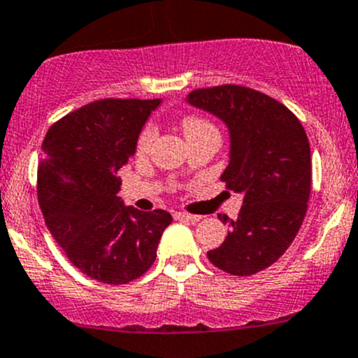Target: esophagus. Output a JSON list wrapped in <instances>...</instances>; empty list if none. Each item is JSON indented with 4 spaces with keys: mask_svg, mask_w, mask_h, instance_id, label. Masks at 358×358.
Masks as SVG:
<instances>
[{
    "mask_svg": "<svg viewBox=\"0 0 358 358\" xmlns=\"http://www.w3.org/2000/svg\"><path fill=\"white\" fill-rule=\"evenodd\" d=\"M175 218H176V220H183V222H192V223H196V222H199L201 216L190 215V213L178 211V213H175Z\"/></svg>",
    "mask_w": 358,
    "mask_h": 358,
    "instance_id": "1",
    "label": "esophagus"
}]
</instances>
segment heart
I'll list each match as a JSON object with an SVG mask.
<instances>
[{
	"label": "heart",
	"mask_w": 358,
	"mask_h": 358,
	"mask_svg": "<svg viewBox=\"0 0 358 358\" xmlns=\"http://www.w3.org/2000/svg\"><path fill=\"white\" fill-rule=\"evenodd\" d=\"M182 128L187 140L197 138V136L206 135V133H216V135H218L216 128L208 121V119L196 114L185 115V117L182 119ZM154 138H156V128H154L152 124H147L145 128L142 129V133H140L138 142H136V150H138L140 154H145L147 150L150 149V145H152Z\"/></svg>",
	"instance_id": "heart-1"
}]
</instances>
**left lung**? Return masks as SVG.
Returning a JSON list of instances; mask_svg holds the SVG:
<instances>
[{
  "mask_svg": "<svg viewBox=\"0 0 358 358\" xmlns=\"http://www.w3.org/2000/svg\"><path fill=\"white\" fill-rule=\"evenodd\" d=\"M190 106L216 115L230 133L227 189L243 194V208L229 223L209 262L232 275H252L273 265L299 232L312 189V159L305 128L272 96L237 85L194 90Z\"/></svg>",
  "mask_w": 358,
  "mask_h": 358,
  "instance_id": "obj_1",
  "label": "left lung"
}]
</instances>
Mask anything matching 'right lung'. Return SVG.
Segmentation results:
<instances>
[{"mask_svg": "<svg viewBox=\"0 0 358 358\" xmlns=\"http://www.w3.org/2000/svg\"><path fill=\"white\" fill-rule=\"evenodd\" d=\"M161 100L103 99L48 129L38 168V201L53 239L76 268L103 284H128L156 262L171 223L164 209L143 213L117 197L119 168Z\"/></svg>", "mask_w": 358, "mask_h": 358, "instance_id": "right-lung-1", "label": "right lung"}]
</instances>
